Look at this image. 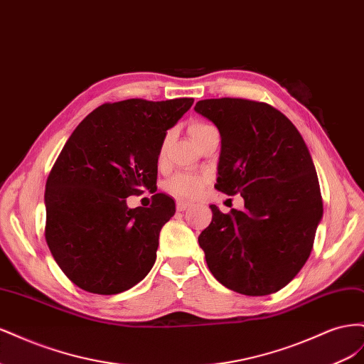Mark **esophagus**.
<instances>
[{
	"mask_svg": "<svg viewBox=\"0 0 364 364\" xmlns=\"http://www.w3.org/2000/svg\"><path fill=\"white\" fill-rule=\"evenodd\" d=\"M193 203L191 202H183V200H178L176 202V208H178V211H185V209H188Z\"/></svg>",
	"mask_w": 364,
	"mask_h": 364,
	"instance_id": "esophagus-1",
	"label": "esophagus"
}]
</instances>
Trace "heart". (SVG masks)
<instances>
[{
  "label": "heart",
  "instance_id": "1",
  "mask_svg": "<svg viewBox=\"0 0 364 364\" xmlns=\"http://www.w3.org/2000/svg\"><path fill=\"white\" fill-rule=\"evenodd\" d=\"M208 129H213V126L205 124V123H194L190 127V136L194 138L196 135L202 134V132ZM167 141L168 139H165L164 142V149L167 146ZM203 182H205L203 176H199V174H188V173L179 174L168 182V190L179 197H194L200 193Z\"/></svg>",
  "mask_w": 364,
  "mask_h": 364
}]
</instances>
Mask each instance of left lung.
Listing matches in <instances>:
<instances>
[{"mask_svg": "<svg viewBox=\"0 0 364 364\" xmlns=\"http://www.w3.org/2000/svg\"><path fill=\"white\" fill-rule=\"evenodd\" d=\"M194 111L222 138L215 188L245 199L243 211L209 206L213 222L199 235L208 267L229 290L272 294L304 267L323 215L310 151L291 121L267 103L208 98Z\"/></svg>", "mask_w": 364, "mask_h": 364, "instance_id": "1", "label": "left lung"}]
</instances>
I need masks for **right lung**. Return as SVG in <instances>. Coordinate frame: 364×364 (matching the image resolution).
<instances>
[{
	"mask_svg": "<svg viewBox=\"0 0 364 364\" xmlns=\"http://www.w3.org/2000/svg\"><path fill=\"white\" fill-rule=\"evenodd\" d=\"M193 98L106 103L68 138L47 179L46 238L53 258L85 291L118 294L147 277L159 232L176 213L170 196L150 208L126 199L155 190L167 130Z\"/></svg>",
	"mask_w": 364,
	"mask_h": 364,
	"instance_id": "right-lung-1",
	"label": "right lung"
}]
</instances>
